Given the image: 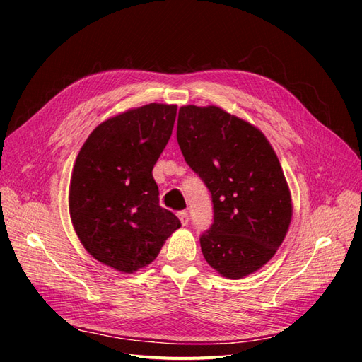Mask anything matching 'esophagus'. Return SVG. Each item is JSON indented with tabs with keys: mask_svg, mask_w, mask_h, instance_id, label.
Wrapping results in <instances>:
<instances>
[{
	"mask_svg": "<svg viewBox=\"0 0 362 362\" xmlns=\"http://www.w3.org/2000/svg\"><path fill=\"white\" fill-rule=\"evenodd\" d=\"M177 216H179V219H180V223H182L183 227L189 224V215H188V212H186V211H180V212L177 214Z\"/></svg>",
	"mask_w": 362,
	"mask_h": 362,
	"instance_id": "1",
	"label": "esophagus"
}]
</instances>
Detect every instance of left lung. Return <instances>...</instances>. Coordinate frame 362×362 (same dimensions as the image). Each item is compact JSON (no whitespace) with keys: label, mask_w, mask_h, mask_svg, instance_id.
<instances>
[{"label":"left lung","mask_w":362,"mask_h":362,"mask_svg":"<svg viewBox=\"0 0 362 362\" xmlns=\"http://www.w3.org/2000/svg\"><path fill=\"white\" fill-rule=\"evenodd\" d=\"M177 143L212 194L214 224L200 238L206 262L230 279L259 271L283 243L293 211L272 146L215 105L179 110Z\"/></svg>","instance_id":"obj_1"}]
</instances>
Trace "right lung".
<instances>
[{
    "mask_svg": "<svg viewBox=\"0 0 362 362\" xmlns=\"http://www.w3.org/2000/svg\"><path fill=\"white\" fill-rule=\"evenodd\" d=\"M177 107L148 103L100 123L76 156L69 212L84 248L98 262L132 274L153 262L180 227L159 206L153 170Z\"/></svg>",
    "mask_w": 362,
    "mask_h": 362,
    "instance_id": "1",
    "label": "right lung"
}]
</instances>
